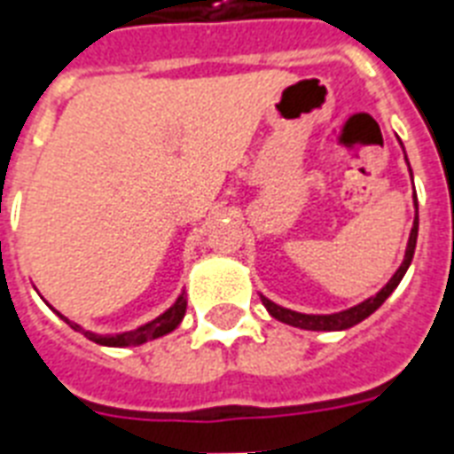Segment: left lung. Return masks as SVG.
Returning <instances> with one entry per match:
<instances>
[{"mask_svg":"<svg viewBox=\"0 0 454 454\" xmlns=\"http://www.w3.org/2000/svg\"><path fill=\"white\" fill-rule=\"evenodd\" d=\"M414 207H417V195H414ZM417 233H419V214L414 216V226H411L410 242H407V250H404V259H403V264H400V269L393 273V278H390V281L386 283L376 295L364 300V302L357 304V307L338 311V314H300V311L278 307V304L271 302V300H266L264 295H262V302H264V307L269 309V314H271L273 319L283 321V324H290V326L304 328V331H345V328H350L355 326V324H359V321H364L369 314H373V311L379 309L380 304L388 300L390 293L397 288V283L403 281L404 271L410 269L411 257H414Z\"/></svg>","mask_w":454,"mask_h":454,"instance_id":"left-lung-1","label":"left lung"}]
</instances>
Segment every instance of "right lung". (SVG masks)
<instances>
[{
    "instance_id": "right-lung-1",
    "label": "right lung",
    "mask_w": 454,
    "mask_h": 454,
    "mask_svg": "<svg viewBox=\"0 0 454 454\" xmlns=\"http://www.w3.org/2000/svg\"><path fill=\"white\" fill-rule=\"evenodd\" d=\"M185 307H188V302H185V295H181L176 302H173V307H168V309L161 314V317H157L154 321H150V324H145V326L135 328V331H126V333H116V335H97V333H90V331H85V328H81L78 324H71V321L66 319V317H61V319L68 324L71 328H75V331H81L85 338H90L92 342H99V345H109V348H126V345H143V342L147 340H154V338H161V335L171 333L173 328H178V324L183 321V317H185Z\"/></svg>"
}]
</instances>
